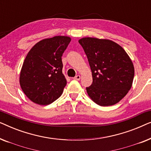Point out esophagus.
Masks as SVG:
<instances>
[{"label": "esophagus", "mask_w": 151, "mask_h": 151, "mask_svg": "<svg viewBox=\"0 0 151 151\" xmlns=\"http://www.w3.org/2000/svg\"><path fill=\"white\" fill-rule=\"evenodd\" d=\"M73 79L76 80H80V76H79V75L76 76V77L73 78Z\"/></svg>", "instance_id": "obj_1"}]
</instances>
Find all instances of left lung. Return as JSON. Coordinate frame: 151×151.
Returning a JSON list of instances; mask_svg holds the SVG:
<instances>
[{
    "label": "left lung",
    "instance_id": "left-lung-1",
    "mask_svg": "<svg viewBox=\"0 0 151 151\" xmlns=\"http://www.w3.org/2000/svg\"><path fill=\"white\" fill-rule=\"evenodd\" d=\"M83 48L92 72L93 82L86 91L102 106L119 102L131 89L134 67L122 47L113 41L83 38L78 41Z\"/></svg>",
    "mask_w": 151,
    "mask_h": 151
}]
</instances>
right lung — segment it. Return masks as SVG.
<instances>
[{
	"label": "right lung",
	"instance_id": "add662e5",
	"mask_svg": "<svg viewBox=\"0 0 151 151\" xmlns=\"http://www.w3.org/2000/svg\"><path fill=\"white\" fill-rule=\"evenodd\" d=\"M71 42L67 36H55L36 43L24 59L20 84L33 102L48 105L63 93L67 80L63 73L62 56Z\"/></svg>",
	"mask_w": 151,
	"mask_h": 151
}]
</instances>
